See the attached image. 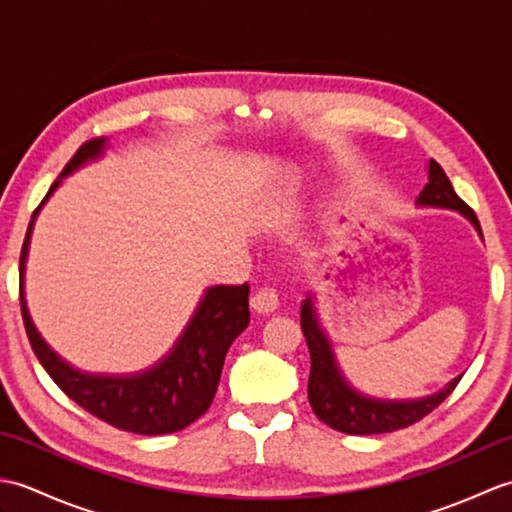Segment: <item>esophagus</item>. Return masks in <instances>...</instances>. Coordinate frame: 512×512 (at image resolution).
Returning <instances> with one entry per match:
<instances>
[{"label": "esophagus", "mask_w": 512, "mask_h": 512, "mask_svg": "<svg viewBox=\"0 0 512 512\" xmlns=\"http://www.w3.org/2000/svg\"><path fill=\"white\" fill-rule=\"evenodd\" d=\"M279 306V299H277V292L270 290V288H262L257 290L253 297H250V308H253L257 314H270L275 312Z\"/></svg>", "instance_id": "1"}]
</instances>
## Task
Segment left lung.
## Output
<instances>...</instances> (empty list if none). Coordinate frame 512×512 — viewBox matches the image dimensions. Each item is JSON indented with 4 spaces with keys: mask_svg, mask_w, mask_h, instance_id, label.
I'll list each match as a JSON object with an SVG mask.
<instances>
[{
    "mask_svg": "<svg viewBox=\"0 0 512 512\" xmlns=\"http://www.w3.org/2000/svg\"><path fill=\"white\" fill-rule=\"evenodd\" d=\"M418 206H436V209H451L462 213L475 231L482 235L477 215L460 195L453 191V184L436 160H429V182L420 191ZM301 330L306 336L310 350V378H308V400L317 418L328 427L350 433V436H372V433H389L405 429L409 424L422 420L447 398L460 378H453L442 391L418 400H378L363 396L356 391L336 363L328 334L323 332L317 308L312 297L301 301Z\"/></svg>",
    "mask_w": 512,
    "mask_h": 512,
    "instance_id": "1",
    "label": "left lung"
}]
</instances>
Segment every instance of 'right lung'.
<instances>
[{
	"label": "right lung",
	"instance_id": "1",
	"mask_svg": "<svg viewBox=\"0 0 512 512\" xmlns=\"http://www.w3.org/2000/svg\"><path fill=\"white\" fill-rule=\"evenodd\" d=\"M105 149V138H94L81 145L72 160L65 165L61 176L52 182L46 198L32 213L28 233L19 257V303L24 317L32 352L43 369L76 405L90 411L92 416L112 424L121 431L138 436H162L189 427L193 420L204 416L211 407L220 385L222 367L228 347L246 330L248 284L242 286H213L204 292L198 310L184 328L171 352L154 367L132 376H103L85 374L68 365L52 347L41 339L32 323L24 297V270L28 257L30 233L41 206L48 202L54 189L65 176L96 160Z\"/></svg>",
	"mask_w": 512,
	"mask_h": 512
}]
</instances>
